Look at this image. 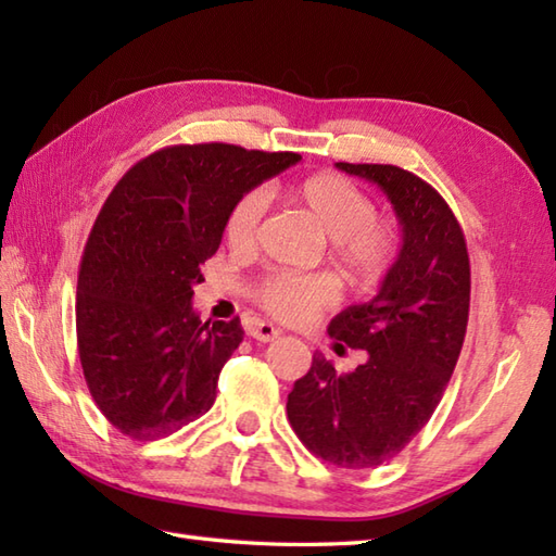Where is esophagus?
<instances>
[{"instance_id": "esophagus-1", "label": "esophagus", "mask_w": 556, "mask_h": 556, "mask_svg": "<svg viewBox=\"0 0 556 556\" xmlns=\"http://www.w3.org/2000/svg\"><path fill=\"white\" fill-rule=\"evenodd\" d=\"M245 332L251 334L253 339L263 341V344H267V341H275V339H279L281 329H277L275 325H269V323H260V320H255V323H251V325L245 327Z\"/></svg>"}]
</instances>
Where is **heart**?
Instances as JSON below:
<instances>
[{"instance_id": "b5f03b06", "label": "heart", "mask_w": 556, "mask_h": 556, "mask_svg": "<svg viewBox=\"0 0 556 556\" xmlns=\"http://www.w3.org/2000/svg\"><path fill=\"white\" fill-rule=\"evenodd\" d=\"M291 200L299 203L329 241L337 243V263L353 287L370 289L384 277L396 253V231L387 219L375 217V203L358 186L337 174H313L291 188ZM267 210V198L260 188L245 191L231 205L224 236L233 253L255 251L260 224ZM263 308L285 323H308L332 305L337 287L327 277L269 275L255 289Z\"/></svg>"}]
</instances>
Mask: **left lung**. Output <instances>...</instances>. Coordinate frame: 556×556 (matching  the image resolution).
I'll list each match as a JSON object with an SVG mask.
<instances>
[{
  "label": "left lung",
  "mask_w": 556,
  "mask_h": 556,
  "mask_svg": "<svg viewBox=\"0 0 556 556\" xmlns=\"http://www.w3.org/2000/svg\"><path fill=\"white\" fill-rule=\"evenodd\" d=\"M337 169L387 195L401 251L375 296L327 327L332 339L368 351V361L337 372L315 353L291 389L287 416L315 456L361 470L394 458L440 404L466 337L470 263L454 212L420 176L394 164L337 162Z\"/></svg>",
  "instance_id": "8db88e82"
}]
</instances>
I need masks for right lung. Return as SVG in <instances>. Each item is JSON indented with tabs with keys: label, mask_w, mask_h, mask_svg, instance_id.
I'll use <instances>...</instances> for the list:
<instances>
[{
	"label": "right lung",
	"mask_w": 556,
	"mask_h": 556,
	"mask_svg": "<svg viewBox=\"0 0 556 556\" xmlns=\"http://www.w3.org/2000/svg\"><path fill=\"white\" fill-rule=\"evenodd\" d=\"M296 152L172 146L134 164L92 224L76 291L83 375L102 416L131 440H160L215 404L239 317L193 311L200 265L217 253L231 205L296 164Z\"/></svg>",
	"instance_id": "right-lung-1"
}]
</instances>
